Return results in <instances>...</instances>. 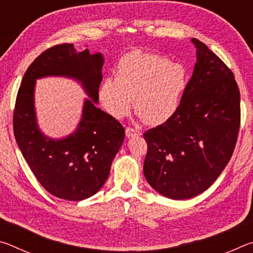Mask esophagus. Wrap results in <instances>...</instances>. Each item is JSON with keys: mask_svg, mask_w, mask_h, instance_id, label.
Here are the masks:
<instances>
[{"mask_svg": "<svg viewBox=\"0 0 253 253\" xmlns=\"http://www.w3.org/2000/svg\"><path fill=\"white\" fill-rule=\"evenodd\" d=\"M140 135H142V132L135 129V128H130V127L126 128V136L128 137V138H131V137H138Z\"/></svg>", "mask_w": 253, "mask_h": 253, "instance_id": "esophagus-1", "label": "esophagus"}]
</instances>
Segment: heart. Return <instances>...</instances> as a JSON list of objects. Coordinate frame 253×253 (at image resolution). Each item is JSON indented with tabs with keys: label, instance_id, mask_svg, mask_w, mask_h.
I'll return each mask as SVG.
<instances>
[{
	"label": "heart",
	"instance_id": "obj_1",
	"mask_svg": "<svg viewBox=\"0 0 253 253\" xmlns=\"http://www.w3.org/2000/svg\"><path fill=\"white\" fill-rule=\"evenodd\" d=\"M187 84L182 63L160 54L135 50L124 55L98 90L104 108L115 118L129 114L132 100L136 113L148 125L169 121L179 108Z\"/></svg>",
	"mask_w": 253,
	"mask_h": 253
}]
</instances>
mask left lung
Returning a JSON list of instances; mask_svg holds the SVG:
<instances>
[{
	"label": "left lung",
	"instance_id": "left-lung-1",
	"mask_svg": "<svg viewBox=\"0 0 253 253\" xmlns=\"http://www.w3.org/2000/svg\"><path fill=\"white\" fill-rule=\"evenodd\" d=\"M193 75L174 116L147 130L144 175L165 198L186 200L215 182L232 156L240 127V92L223 61L198 39Z\"/></svg>",
	"mask_w": 253,
	"mask_h": 253
}]
</instances>
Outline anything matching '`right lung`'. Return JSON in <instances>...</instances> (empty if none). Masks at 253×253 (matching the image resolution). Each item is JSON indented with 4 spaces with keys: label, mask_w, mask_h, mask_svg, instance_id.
I'll list each match as a JSON object with an SVG mask.
<instances>
[{
    "label": "right lung",
    "mask_w": 253,
    "mask_h": 253,
    "mask_svg": "<svg viewBox=\"0 0 253 253\" xmlns=\"http://www.w3.org/2000/svg\"><path fill=\"white\" fill-rule=\"evenodd\" d=\"M102 66L100 52L59 44L34 60L21 83L13 116L16 143L34 176L55 198L83 201L95 195L108 178L111 163L123 145L124 127L97 107ZM46 76L74 79L88 97L76 129L62 139L46 136L37 124L35 84Z\"/></svg>",
    "instance_id": "add662e5"
}]
</instances>
